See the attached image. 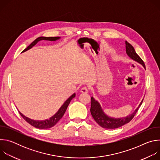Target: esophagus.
Returning <instances> with one entry per match:
<instances>
[{
  "label": "esophagus",
  "mask_w": 160,
  "mask_h": 160,
  "mask_svg": "<svg viewBox=\"0 0 160 160\" xmlns=\"http://www.w3.org/2000/svg\"><path fill=\"white\" fill-rule=\"evenodd\" d=\"M80 92L82 93H88V90L87 87H83L80 89Z\"/></svg>",
  "instance_id": "esophagus-1"
}]
</instances>
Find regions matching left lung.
<instances>
[{
    "mask_svg": "<svg viewBox=\"0 0 160 160\" xmlns=\"http://www.w3.org/2000/svg\"><path fill=\"white\" fill-rule=\"evenodd\" d=\"M126 53L127 56L133 60L141 64L144 69H146L145 64L142 59L136 53L133 47L128 42H125ZM143 99L141 101L139 105L131 114L127 117L122 118H113L109 117L104 112L100 103L96 100L93 97L91 98V107L90 112L94 120L102 128L108 129H114L119 128L127 123H128L135 116V113L138 111V109L141 106Z\"/></svg>",
    "mask_w": 160,
    "mask_h": 160,
    "instance_id": "1",
    "label": "left lung"
}]
</instances>
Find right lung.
<instances>
[{
	"mask_svg": "<svg viewBox=\"0 0 160 160\" xmlns=\"http://www.w3.org/2000/svg\"><path fill=\"white\" fill-rule=\"evenodd\" d=\"M61 38L60 37H40L37 38H36L30 45L27 47L25 50L22 51V52H24L27 51L28 50L32 49L34 45H35L38 42L41 40H48V41H56ZM76 94L74 93L72 94L69 98H68L65 102L62 104V105L60 107V108L58 109V111L54 114L53 116L50 117L49 119H45L43 120H32L26 116H25L19 111V112L21 115V116L25 119V121H27L28 123H30L31 125L33 126L35 128H40V129H45V128H49L54 126L59 121V120L63 117L64 114L66 112V110L69 105L71 101L75 97Z\"/></svg>",
	"mask_w": 160,
	"mask_h": 160,
	"instance_id": "obj_1",
	"label": "right lung"
}]
</instances>
